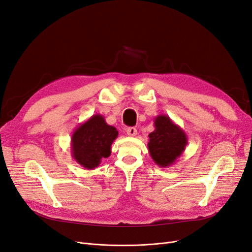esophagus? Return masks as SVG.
<instances>
[{"label": "esophagus", "instance_id": "1", "mask_svg": "<svg viewBox=\"0 0 252 252\" xmlns=\"http://www.w3.org/2000/svg\"><path fill=\"white\" fill-rule=\"evenodd\" d=\"M126 134H127L129 137H135V136L137 135V128L134 127V126L127 127V128H126Z\"/></svg>", "mask_w": 252, "mask_h": 252}]
</instances>
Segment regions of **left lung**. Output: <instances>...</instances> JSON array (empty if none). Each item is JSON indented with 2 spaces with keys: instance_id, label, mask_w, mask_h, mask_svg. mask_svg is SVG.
I'll return each mask as SVG.
<instances>
[{
  "instance_id": "obj_1",
  "label": "left lung",
  "mask_w": 252,
  "mask_h": 252,
  "mask_svg": "<svg viewBox=\"0 0 252 252\" xmlns=\"http://www.w3.org/2000/svg\"><path fill=\"white\" fill-rule=\"evenodd\" d=\"M154 130L149 134L148 150L153 161L160 167L175 164L188 144L184 129L165 114L154 118Z\"/></svg>"
}]
</instances>
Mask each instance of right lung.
<instances>
[{
    "instance_id": "add662e5",
    "label": "right lung",
    "mask_w": 252,
    "mask_h": 252,
    "mask_svg": "<svg viewBox=\"0 0 252 252\" xmlns=\"http://www.w3.org/2000/svg\"><path fill=\"white\" fill-rule=\"evenodd\" d=\"M118 130L107 125L101 114L91 116L79 125L71 136V156L87 169L98 167L103 158L111 154V145Z\"/></svg>"
}]
</instances>
